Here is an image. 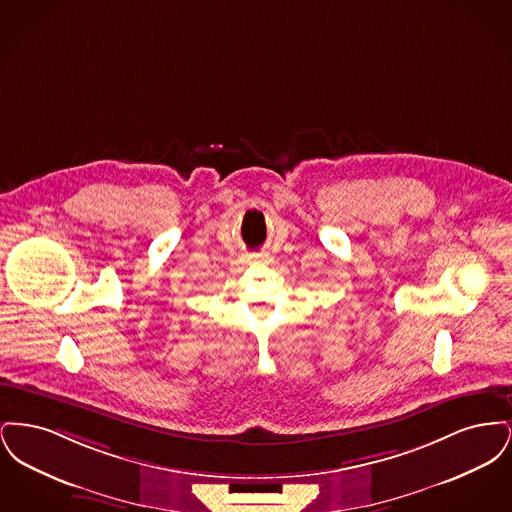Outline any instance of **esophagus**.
<instances>
[{
	"mask_svg": "<svg viewBox=\"0 0 512 512\" xmlns=\"http://www.w3.org/2000/svg\"><path fill=\"white\" fill-rule=\"evenodd\" d=\"M267 255H255V261H265Z\"/></svg>",
	"mask_w": 512,
	"mask_h": 512,
	"instance_id": "1",
	"label": "esophagus"
}]
</instances>
